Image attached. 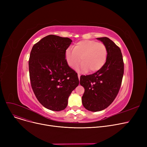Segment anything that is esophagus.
Segmentation results:
<instances>
[{
    "mask_svg": "<svg viewBox=\"0 0 147 147\" xmlns=\"http://www.w3.org/2000/svg\"><path fill=\"white\" fill-rule=\"evenodd\" d=\"M78 78H79V79L80 80V74H78Z\"/></svg>",
    "mask_w": 147,
    "mask_h": 147,
    "instance_id": "34e87169",
    "label": "esophagus"
}]
</instances>
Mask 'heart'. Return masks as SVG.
I'll return each mask as SVG.
<instances>
[{"label": "heart", "instance_id": "obj_1", "mask_svg": "<svg viewBox=\"0 0 147 147\" xmlns=\"http://www.w3.org/2000/svg\"><path fill=\"white\" fill-rule=\"evenodd\" d=\"M107 48L102 43L95 40H84L77 43L73 49L66 50L65 56L68 65L73 67L81 61L82 63L77 68L78 70L95 72L105 64L107 58Z\"/></svg>", "mask_w": 147, "mask_h": 147}]
</instances>
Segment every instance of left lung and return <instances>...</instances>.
Segmentation results:
<instances>
[{
	"mask_svg": "<svg viewBox=\"0 0 147 147\" xmlns=\"http://www.w3.org/2000/svg\"><path fill=\"white\" fill-rule=\"evenodd\" d=\"M107 48L104 66L96 73L80 76V83L84 89L82 104L90 111H99L109 107L117 96L124 73L121 50L109 38H97Z\"/></svg>",
	"mask_w": 147,
	"mask_h": 147,
	"instance_id": "obj_1",
	"label": "left lung"
}]
</instances>
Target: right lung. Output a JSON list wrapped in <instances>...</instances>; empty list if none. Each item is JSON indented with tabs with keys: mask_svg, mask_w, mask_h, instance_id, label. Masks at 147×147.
Returning <instances> with one entry per match:
<instances>
[{
	"mask_svg": "<svg viewBox=\"0 0 147 147\" xmlns=\"http://www.w3.org/2000/svg\"><path fill=\"white\" fill-rule=\"evenodd\" d=\"M71 42L68 37L51 34L34 44L30 52L31 86L39 102L52 111L64 110L69 96L79 84L78 74L65 59Z\"/></svg>",
	"mask_w": 147,
	"mask_h": 147,
	"instance_id": "1",
	"label": "right lung"
}]
</instances>
